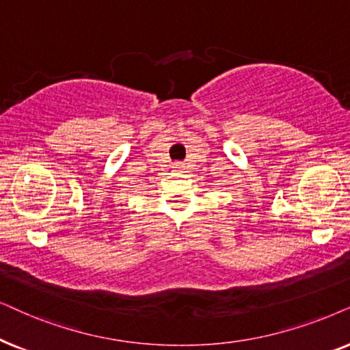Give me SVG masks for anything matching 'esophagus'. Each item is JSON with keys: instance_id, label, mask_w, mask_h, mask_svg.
<instances>
[{"instance_id": "34e87169", "label": "esophagus", "mask_w": 350, "mask_h": 350, "mask_svg": "<svg viewBox=\"0 0 350 350\" xmlns=\"http://www.w3.org/2000/svg\"><path fill=\"white\" fill-rule=\"evenodd\" d=\"M174 167H176V170H178V171H180V172H183V171H184V166H183V165H180V163H176V165H174Z\"/></svg>"}]
</instances>
